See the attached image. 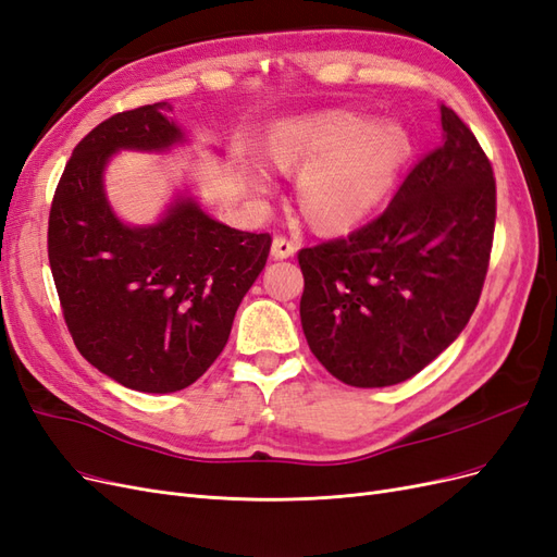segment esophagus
<instances>
[{
	"label": "esophagus",
	"mask_w": 557,
	"mask_h": 557,
	"mask_svg": "<svg viewBox=\"0 0 557 557\" xmlns=\"http://www.w3.org/2000/svg\"><path fill=\"white\" fill-rule=\"evenodd\" d=\"M295 250H297V244L290 242V239H285V237H276V239L272 242V256H274L276 260H288V258H293Z\"/></svg>",
	"instance_id": "1"
}]
</instances>
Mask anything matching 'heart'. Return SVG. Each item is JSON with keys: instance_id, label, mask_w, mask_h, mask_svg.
<instances>
[{"instance_id": "heart-1", "label": "heart", "mask_w": 557, "mask_h": 557, "mask_svg": "<svg viewBox=\"0 0 557 557\" xmlns=\"http://www.w3.org/2000/svg\"><path fill=\"white\" fill-rule=\"evenodd\" d=\"M278 170L299 174V201L311 223L346 230L372 215L409 158V137L395 123L372 125L367 117L327 111L281 123L267 144ZM258 193L262 174H250Z\"/></svg>"}]
</instances>
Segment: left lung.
I'll return each instance as SVG.
<instances>
[{
	"mask_svg": "<svg viewBox=\"0 0 557 557\" xmlns=\"http://www.w3.org/2000/svg\"><path fill=\"white\" fill-rule=\"evenodd\" d=\"M442 146L387 209L348 237L301 248V330L318 362L356 387L416 376L469 323L491 262L495 176L474 132L442 104Z\"/></svg>",
	"mask_w": 557,
	"mask_h": 557,
	"instance_id": "1",
	"label": "left lung"
}]
</instances>
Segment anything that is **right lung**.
Listing matches in <instances>:
<instances>
[{
  "mask_svg": "<svg viewBox=\"0 0 557 557\" xmlns=\"http://www.w3.org/2000/svg\"><path fill=\"white\" fill-rule=\"evenodd\" d=\"M166 102L111 115L66 162L48 218V262L64 323L99 372L139 393H176L221 356L272 237L227 227L178 195L156 225H125L104 170L117 150L185 141Z\"/></svg>",
  "mask_w": 557,
  "mask_h": 557,
  "instance_id": "obj_1",
  "label": "right lung"
}]
</instances>
